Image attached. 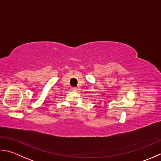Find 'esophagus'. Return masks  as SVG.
Returning <instances> with one entry per match:
<instances>
[{
  "label": "esophagus",
  "instance_id": "34e87169",
  "mask_svg": "<svg viewBox=\"0 0 161 161\" xmlns=\"http://www.w3.org/2000/svg\"><path fill=\"white\" fill-rule=\"evenodd\" d=\"M70 90L73 91H77V88L76 87H71Z\"/></svg>",
  "mask_w": 161,
  "mask_h": 161
}]
</instances>
